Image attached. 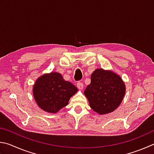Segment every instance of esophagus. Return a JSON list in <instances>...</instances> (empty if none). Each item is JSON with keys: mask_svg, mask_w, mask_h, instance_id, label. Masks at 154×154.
<instances>
[{"mask_svg": "<svg viewBox=\"0 0 154 154\" xmlns=\"http://www.w3.org/2000/svg\"><path fill=\"white\" fill-rule=\"evenodd\" d=\"M77 87L78 88V89H83V84L82 82H78L77 83Z\"/></svg>", "mask_w": 154, "mask_h": 154, "instance_id": "obj_1", "label": "esophagus"}]
</instances>
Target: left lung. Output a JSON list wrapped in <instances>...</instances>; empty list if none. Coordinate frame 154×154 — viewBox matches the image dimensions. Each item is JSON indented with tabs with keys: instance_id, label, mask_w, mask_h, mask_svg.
<instances>
[{
	"instance_id": "left-lung-1",
	"label": "left lung",
	"mask_w": 154,
	"mask_h": 154,
	"mask_svg": "<svg viewBox=\"0 0 154 154\" xmlns=\"http://www.w3.org/2000/svg\"><path fill=\"white\" fill-rule=\"evenodd\" d=\"M125 91V83L119 75L111 71L97 69L91 74V83L84 94L95 112L106 114L119 107Z\"/></svg>"
}]
</instances>
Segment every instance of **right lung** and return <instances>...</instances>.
Wrapping results in <instances>:
<instances>
[{"label":"right lung","instance_id":"1","mask_svg":"<svg viewBox=\"0 0 154 154\" xmlns=\"http://www.w3.org/2000/svg\"><path fill=\"white\" fill-rule=\"evenodd\" d=\"M76 92V87L57 72L42 75L33 88V97L38 106L50 113L57 112L66 106Z\"/></svg>","mask_w":154,"mask_h":154}]
</instances>
